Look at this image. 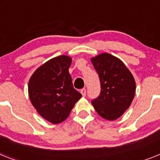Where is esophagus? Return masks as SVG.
<instances>
[{
  "label": "esophagus",
  "mask_w": 160,
  "mask_h": 160,
  "mask_svg": "<svg viewBox=\"0 0 160 160\" xmlns=\"http://www.w3.org/2000/svg\"><path fill=\"white\" fill-rule=\"evenodd\" d=\"M80 92L82 93V96L84 97V96H86V94H87V90H86V88H82V89H81Z\"/></svg>",
  "instance_id": "esophagus-1"
}]
</instances>
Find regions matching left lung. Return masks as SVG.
Wrapping results in <instances>:
<instances>
[{"instance_id": "obj_1", "label": "left lung", "mask_w": 160, "mask_h": 160, "mask_svg": "<svg viewBox=\"0 0 160 160\" xmlns=\"http://www.w3.org/2000/svg\"><path fill=\"white\" fill-rule=\"evenodd\" d=\"M99 77L101 91L91 101L100 116L107 120L119 118L131 106L135 93L134 77L122 61L104 53L91 58Z\"/></svg>"}]
</instances>
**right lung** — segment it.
I'll return each instance as SVG.
<instances>
[{"instance_id": "1", "label": "right lung", "mask_w": 160, "mask_h": 160, "mask_svg": "<svg viewBox=\"0 0 160 160\" xmlns=\"http://www.w3.org/2000/svg\"><path fill=\"white\" fill-rule=\"evenodd\" d=\"M71 58L61 55L37 69L29 82V95L41 116L53 124L70 115L82 94L73 88L69 73Z\"/></svg>"}]
</instances>
